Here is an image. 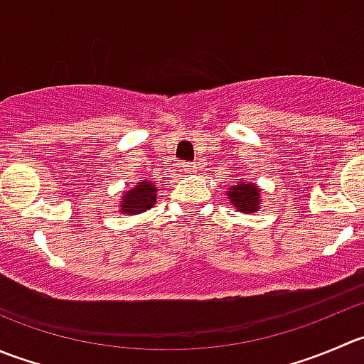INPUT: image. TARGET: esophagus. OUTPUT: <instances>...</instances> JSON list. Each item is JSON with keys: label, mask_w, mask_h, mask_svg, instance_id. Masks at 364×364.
Instances as JSON below:
<instances>
[{"label": "esophagus", "mask_w": 364, "mask_h": 364, "mask_svg": "<svg viewBox=\"0 0 364 364\" xmlns=\"http://www.w3.org/2000/svg\"><path fill=\"white\" fill-rule=\"evenodd\" d=\"M179 167H181V172L183 174H193V172H196V165L193 164H181L179 165Z\"/></svg>", "instance_id": "1"}]
</instances>
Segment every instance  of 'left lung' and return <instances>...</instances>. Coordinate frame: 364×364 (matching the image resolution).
Instances as JSON below:
<instances>
[{
    "mask_svg": "<svg viewBox=\"0 0 364 364\" xmlns=\"http://www.w3.org/2000/svg\"><path fill=\"white\" fill-rule=\"evenodd\" d=\"M225 196H228L229 203L232 204L236 211H242V213H256V211H259L261 188L256 183L247 181L245 178L232 181Z\"/></svg>",
    "mask_w": 364,
    "mask_h": 364,
    "instance_id": "obj_1",
    "label": "left lung"
}]
</instances>
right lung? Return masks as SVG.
Wrapping results in <instances>:
<instances>
[{
	"instance_id": "obj_1",
	"label": "right lung",
	"mask_w": 364,
	"mask_h": 364,
	"mask_svg": "<svg viewBox=\"0 0 364 364\" xmlns=\"http://www.w3.org/2000/svg\"><path fill=\"white\" fill-rule=\"evenodd\" d=\"M158 186L153 181L140 179L135 186L126 190L119 199V213L124 215H140L151 210L156 204Z\"/></svg>"
}]
</instances>
